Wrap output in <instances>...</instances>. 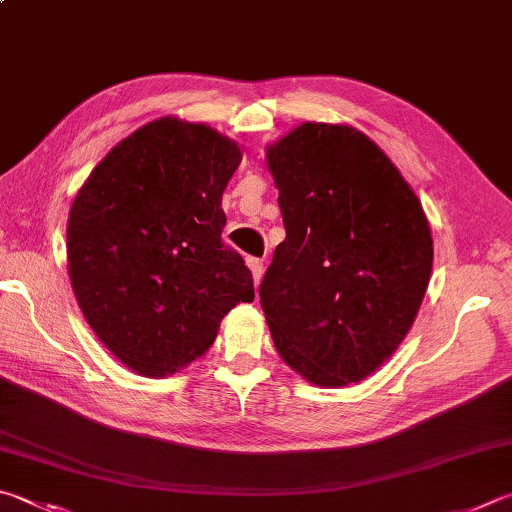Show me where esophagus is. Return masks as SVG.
<instances>
[{
  "label": "esophagus",
  "instance_id": "obj_1",
  "mask_svg": "<svg viewBox=\"0 0 512 512\" xmlns=\"http://www.w3.org/2000/svg\"><path fill=\"white\" fill-rule=\"evenodd\" d=\"M246 262H248L250 273H253V280H255V284H259V280H262V275H264V259H259V257H248Z\"/></svg>",
  "mask_w": 512,
  "mask_h": 512
}]
</instances>
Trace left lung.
I'll list each match as a JSON object with an SVG mask.
<instances>
[{"label":"left lung","instance_id":"1","mask_svg":"<svg viewBox=\"0 0 512 512\" xmlns=\"http://www.w3.org/2000/svg\"><path fill=\"white\" fill-rule=\"evenodd\" d=\"M266 159L286 228L259 284L275 347L315 385L358 383L401 345L430 282L421 201L347 125L304 123Z\"/></svg>","mask_w":512,"mask_h":512}]
</instances>
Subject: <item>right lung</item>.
Listing matches in <instances>:
<instances>
[{
    "instance_id": "obj_1",
    "label": "right lung",
    "mask_w": 512,
    "mask_h": 512,
    "mask_svg": "<svg viewBox=\"0 0 512 512\" xmlns=\"http://www.w3.org/2000/svg\"><path fill=\"white\" fill-rule=\"evenodd\" d=\"M241 161L206 125L161 118L118 143L69 212V277L89 327L143 376L174 374L210 349L253 275L224 244L221 208Z\"/></svg>"
}]
</instances>
